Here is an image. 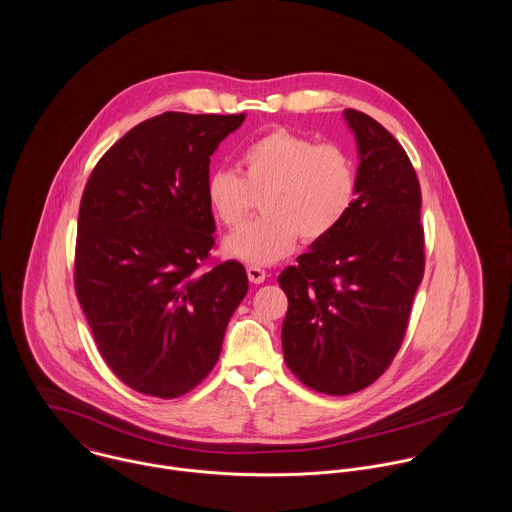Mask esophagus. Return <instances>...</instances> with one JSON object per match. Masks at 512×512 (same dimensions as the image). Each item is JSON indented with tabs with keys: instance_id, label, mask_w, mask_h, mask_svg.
<instances>
[{
	"instance_id": "1",
	"label": "esophagus",
	"mask_w": 512,
	"mask_h": 512,
	"mask_svg": "<svg viewBox=\"0 0 512 512\" xmlns=\"http://www.w3.org/2000/svg\"><path fill=\"white\" fill-rule=\"evenodd\" d=\"M246 274H248V280L252 282V284H262L264 280H266V270H262V268H258V266H248L246 268Z\"/></svg>"
}]
</instances>
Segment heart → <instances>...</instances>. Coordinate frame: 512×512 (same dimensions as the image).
I'll return each instance as SVG.
<instances>
[{
	"label": "heart",
	"mask_w": 512,
	"mask_h": 512,
	"mask_svg": "<svg viewBox=\"0 0 512 512\" xmlns=\"http://www.w3.org/2000/svg\"><path fill=\"white\" fill-rule=\"evenodd\" d=\"M244 177L228 167L209 173L205 193L224 226H238L262 193L260 219L224 240L228 256L252 266L278 262L292 252L297 234L305 242L329 236L351 213L357 191V163L345 147L276 128L242 151Z\"/></svg>",
	"instance_id": "obj_1"
}]
</instances>
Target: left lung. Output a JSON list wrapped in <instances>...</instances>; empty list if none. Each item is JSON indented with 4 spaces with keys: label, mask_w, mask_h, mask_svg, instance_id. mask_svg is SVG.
Here are the masks:
<instances>
[{
    "label": "left lung",
    "mask_w": 512,
    "mask_h": 512,
    "mask_svg": "<svg viewBox=\"0 0 512 512\" xmlns=\"http://www.w3.org/2000/svg\"><path fill=\"white\" fill-rule=\"evenodd\" d=\"M359 149L357 201L278 284L288 295L284 359L309 388L345 396L372 384L396 357L424 276L422 193L394 136L343 112Z\"/></svg>",
    "instance_id": "1"
}]
</instances>
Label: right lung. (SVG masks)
<instances>
[{"instance_id": "add662e5", "label": "right lung", "mask_w": 512, "mask_h": 512, "mask_svg": "<svg viewBox=\"0 0 512 512\" xmlns=\"http://www.w3.org/2000/svg\"><path fill=\"white\" fill-rule=\"evenodd\" d=\"M246 114L165 112L96 163L78 211L74 288L98 351L130 388L177 398L219 361L246 270L215 246L211 155Z\"/></svg>"}]
</instances>
